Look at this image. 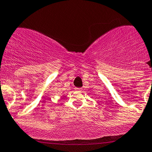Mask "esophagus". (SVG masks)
Here are the masks:
<instances>
[{
	"label": "esophagus",
	"instance_id": "obj_1",
	"mask_svg": "<svg viewBox=\"0 0 152 152\" xmlns=\"http://www.w3.org/2000/svg\"><path fill=\"white\" fill-rule=\"evenodd\" d=\"M76 91H82V88H76Z\"/></svg>",
	"mask_w": 152,
	"mask_h": 152
}]
</instances>
